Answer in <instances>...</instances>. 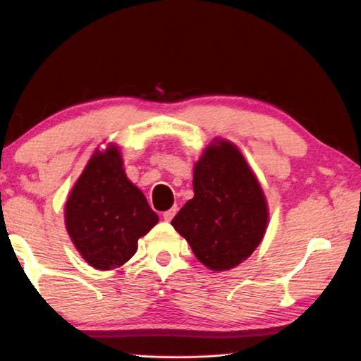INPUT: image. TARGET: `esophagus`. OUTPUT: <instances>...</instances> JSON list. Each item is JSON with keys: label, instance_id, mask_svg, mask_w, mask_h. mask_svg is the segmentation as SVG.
<instances>
[{"label": "esophagus", "instance_id": "obj_1", "mask_svg": "<svg viewBox=\"0 0 361 361\" xmlns=\"http://www.w3.org/2000/svg\"><path fill=\"white\" fill-rule=\"evenodd\" d=\"M175 213H176V207H173V209H170L167 212H164L162 216H164V219H166V221H172L173 216H175Z\"/></svg>", "mask_w": 361, "mask_h": 361}]
</instances>
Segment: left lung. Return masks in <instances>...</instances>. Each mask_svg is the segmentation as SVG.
Wrapping results in <instances>:
<instances>
[{
  "instance_id": "8db88e82",
  "label": "left lung",
  "mask_w": 361,
  "mask_h": 361,
  "mask_svg": "<svg viewBox=\"0 0 361 361\" xmlns=\"http://www.w3.org/2000/svg\"><path fill=\"white\" fill-rule=\"evenodd\" d=\"M194 197L172 219L192 253L212 271L245 261L267 228V202L242 152L215 140L194 166Z\"/></svg>"
}]
</instances>
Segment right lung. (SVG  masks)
<instances>
[{
	"label": "right lung",
	"instance_id": "obj_1",
	"mask_svg": "<svg viewBox=\"0 0 361 361\" xmlns=\"http://www.w3.org/2000/svg\"><path fill=\"white\" fill-rule=\"evenodd\" d=\"M122 164L118 146L95 151L65 204V224L73 243L100 271L129 261L140 237L159 221Z\"/></svg>",
	"mask_w": 361,
	"mask_h": 361
}]
</instances>
